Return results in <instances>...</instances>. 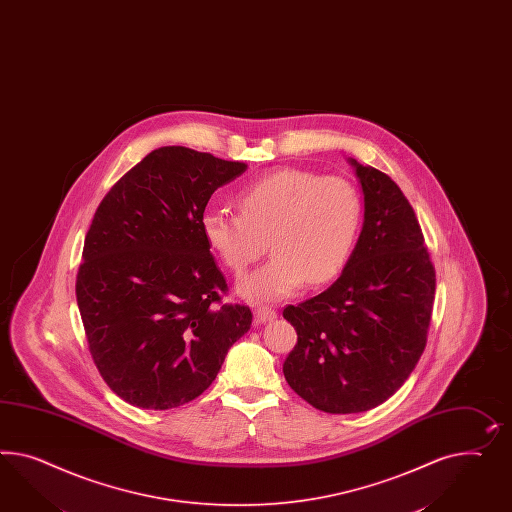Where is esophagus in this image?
<instances>
[{
    "label": "esophagus",
    "mask_w": 512,
    "mask_h": 512,
    "mask_svg": "<svg viewBox=\"0 0 512 512\" xmlns=\"http://www.w3.org/2000/svg\"><path fill=\"white\" fill-rule=\"evenodd\" d=\"M274 318H277V313L274 309H268V307H257V309H255V322H257V324L272 322Z\"/></svg>",
    "instance_id": "esophagus-1"
}]
</instances>
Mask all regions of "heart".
Segmentation results:
<instances>
[{"instance_id":"obj_1","label":"heart","mask_w":512,"mask_h":512,"mask_svg":"<svg viewBox=\"0 0 512 512\" xmlns=\"http://www.w3.org/2000/svg\"><path fill=\"white\" fill-rule=\"evenodd\" d=\"M238 212L207 208L203 235L233 274L263 255L274 257L242 277L236 292L253 304L277 302L309 285L332 281L348 263L360 233V190L345 177L285 167L246 184Z\"/></svg>"}]
</instances>
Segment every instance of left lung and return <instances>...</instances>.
<instances>
[{"label": "left lung", "instance_id": "8db88e82", "mask_svg": "<svg viewBox=\"0 0 512 512\" xmlns=\"http://www.w3.org/2000/svg\"><path fill=\"white\" fill-rule=\"evenodd\" d=\"M356 167L363 227L330 289L283 317L298 343L283 363L289 386L326 414H358L387 401L421 358L436 272L414 208L386 173Z\"/></svg>", "mask_w": 512, "mask_h": 512}]
</instances>
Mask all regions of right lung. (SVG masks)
Listing matches in <instances>:
<instances>
[{
    "mask_svg": "<svg viewBox=\"0 0 512 512\" xmlns=\"http://www.w3.org/2000/svg\"><path fill=\"white\" fill-rule=\"evenodd\" d=\"M160 147L111 186L83 242L76 300L98 373L123 401H194L248 332V305L223 304L225 277L203 235L210 195L246 171Z\"/></svg>",
    "mask_w": 512,
    "mask_h": 512,
    "instance_id": "right-lung-1",
    "label": "right lung"
}]
</instances>
